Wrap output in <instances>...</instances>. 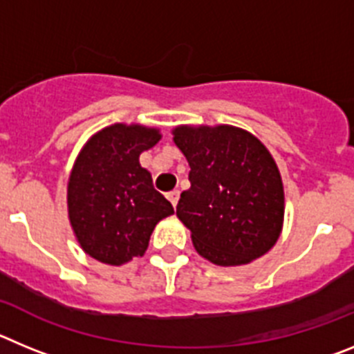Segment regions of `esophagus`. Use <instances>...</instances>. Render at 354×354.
Listing matches in <instances>:
<instances>
[{
  "label": "esophagus",
  "mask_w": 354,
  "mask_h": 354,
  "mask_svg": "<svg viewBox=\"0 0 354 354\" xmlns=\"http://www.w3.org/2000/svg\"><path fill=\"white\" fill-rule=\"evenodd\" d=\"M179 195H180V193L177 192V189H175V192H171V193H168V200H170V204L174 205V207H177V204H179Z\"/></svg>",
  "instance_id": "obj_1"
}]
</instances>
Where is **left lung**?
Returning <instances> with one entry per match:
<instances>
[{
    "mask_svg": "<svg viewBox=\"0 0 354 354\" xmlns=\"http://www.w3.org/2000/svg\"><path fill=\"white\" fill-rule=\"evenodd\" d=\"M174 142L192 168L177 216L196 252L216 266L270 252L282 232L283 184L261 140L234 126H179Z\"/></svg>",
    "mask_w": 354,
    "mask_h": 354,
    "instance_id": "obj_1",
    "label": "left lung"
}]
</instances>
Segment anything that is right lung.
<instances>
[{
	"mask_svg": "<svg viewBox=\"0 0 354 354\" xmlns=\"http://www.w3.org/2000/svg\"><path fill=\"white\" fill-rule=\"evenodd\" d=\"M159 129L113 124L84 143L68 177V220L84 253L109 266L142 257L156 225L174 207L156 192L140 154Z\"/></svg>",
	"mask_w": 354,
	"mask_h": 354,
	"instance_id": "right-lung-1",
	"label": "right lung"
}]
</instances>
